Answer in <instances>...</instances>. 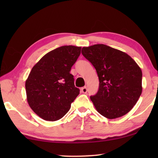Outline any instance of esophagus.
Wrapping results in <instances>:
<instances>
[{"label": "esophagus", "mask_w": 158, "mask_h": 158, "mask_svg": "<svg viewBox=\"0 0 158 158\" xmlns=\"http://www.w3.org/2000/svg\"><path fill=\"white\" fill-rule=\"evenodd\" d=\"M87 91H88V89H87V88L85 87H83L81 88V92L83 93V94H86V93H87Z\"/></svg>", "instance_id": "obj_1"}]
</instances>
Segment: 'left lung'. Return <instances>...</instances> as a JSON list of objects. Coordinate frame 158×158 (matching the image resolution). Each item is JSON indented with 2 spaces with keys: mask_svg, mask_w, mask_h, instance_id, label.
<instances>
[{
  "mask_svg": "<svg viewBox=\"0 0 158 158\" xmlns=\"http://www.w3.org/2000/svg\"><path fill=\"white\" fill-rule=\"evenodd\" d=\"M82 54L98 74L99 88L90 96L97 111L109 119L130 111L142 91V73L127 53L105 44L82 48Z\"/></svg>",
  "mask_w": 158,
  "mask_h": 158,
  "instance_id": "8db88e82",
  "label": "left lung"
}]
</instances>
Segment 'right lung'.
I'll return each instance as SVG.
<instances>
[{
    "label": "right lung",
    "instance_id": "obj_1",
    "mask_svg": "<svg viewBox=\"0 0 158 158\" xmlns=\"http://www.w3.org/2000/svg\"><path fill=\"white\" fill-rule=\"evenodd\" d=\"M81 47L62 46L47 53L32 68L26 81L29 106L44 120H59L80 94L71 68L81 55Z\"/></svg>",
    "mask_w": 158,
    "mask_h": 158
}]
</instances>
